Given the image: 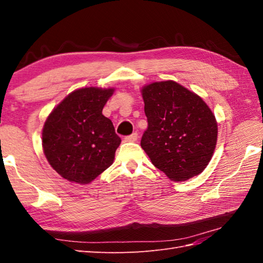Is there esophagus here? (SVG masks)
Masks as SVG:
<instances>
[{"label": "esophagus", "instance_id": "34e87169", "mask_svg": "<svg viewBox=\"0 0 263 263\" xmlns=\"http://www.w3.org/2000/svg\"><path fill=\"white\" fill-rule=\"evenodd\" d=\"M138 140V133H132L131 136L125 137L126 142H136Z\"/></svg>", "mask_w": 263, "mask_h": 263}]
</instances>
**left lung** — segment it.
<instances>
[{
    "instance_id": "1",
    "label": "left lung",
    "mask_w": 263,
    "mask_h": 263,
    "mask_svg": "<svg viewBox=\"0 0 263 263\" xmlns=\"http://www.w3.org/2000/svg\"><path fill=\"white\" fill-rule=\"evenodd\" d=\"M148 128L141 147L172 181H186L202 172L214 155L218 127L202 98L175 81L142 88Z\"/></svg>"
}]
</instances>
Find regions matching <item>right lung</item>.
I'll return each instance as SVG.
<instances>
[{
  "label": "right lung",
  "mask_w": 263,
  "mask_h": 263,
  "mask_svg": "<svg viewBox=\"0 0 263 263\" xmlns=\"http://www.w3.org/2000/svg\"><path fill=\"white\" fill-rule=\"evenodd\" d=\"M114 89L81 88L69 93L43 127L49 165L65 180L88 184L113 164L121 138L103 108Z\"/></svg>",
  "instance_id": "add662e5"
}]
</instances>
